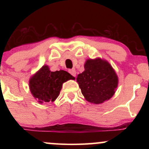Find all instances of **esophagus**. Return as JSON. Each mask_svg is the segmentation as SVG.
Wrapping results in <instances>:
<instances>
[{"instance_id": "1", "label": "esophagus", "mask_w": 149, "mask_h": 149, "mask_svg": "<svg viewBox=\"0 0 149 149\" xmlns=\"http://www.w3.org/2000/svg\"><path fill=\"white\" fill-rule=\"evenodd\" d=\"M69 73H71V75H72L73 76L76 77V70H75V69H70V70H69Z\"/></svg>"}]
</instances>
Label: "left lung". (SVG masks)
Here are the masks:
<instances>
[{
  "mask_svg": "<svg viewBox=\"0 0 149 149\" xmlns=\"http://www.w3.org/2000/svg\"><path fill=\"white\" fill-rule=\"evenodd\" d=\"M85 71L77 76V82L85 99L92 104H100L109 100L118 84L116 71L107 61L97 58L85 61Z\"/></svg>",
  "mask_w": 149,
  "mask_h": 149,
  "instance_id": "8db88e82",
  "label": "left lung"
}]
</instances>
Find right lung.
Returning <instances> with one entry per match:
<instances>
[{
	"mask_svg": "<svg viewBox=\"0 0 149 149\" xmlns=\"http://www.w3.org/2000/svg\"><path fill=\"white\" fill-rule=\"evenodd\" d=\"M74 79L67 71H51L48 66L44 65L30 78V91L38 103L54 102L59 96L63 83Z\"/></svg>",
	"mask_w": 149,
	"mask_h": 149,
	"instance_id": "add662e5",
	"label": "right lung"
}]
</instances>
